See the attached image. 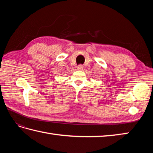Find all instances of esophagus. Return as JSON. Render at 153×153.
<instances>
[{
	"instance_id": "esophagus-1",
	"label": "esophagus",
	"mask_w": 153,
	"mask_h": 153,
	"mask_svg": "<svg viewBox=\"0 0 153 153\" xmlns=\"http://www.w3.org/2000/svg\"><path fill=\"white\" fill-rule=\"evenodd\" d=\"M77 68L78 70H82L83 69V66H82V65H79Z\"/></svg>"
}]
</instances>
